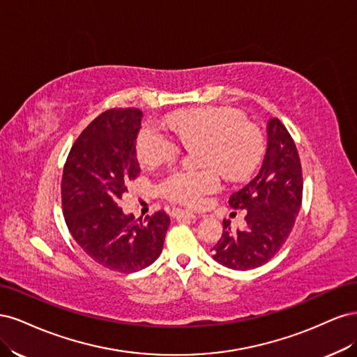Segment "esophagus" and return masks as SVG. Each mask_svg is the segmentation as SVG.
<instances>
[{
	"instance_id": "34e87169",
	"label": "esophagus",
	"mask_w": 357,
	"mask_h": 357,
	"mask_svg": "<svg viewBox=\"0 0 357 357\" xmlns=\"http://www.w3.org/2000/svg\"><path fill=\"white\" fill-rule=\"evenodd\" d=\"M172 218H176V219H193V218H197V215H195V213L188 211V210L174 208V210H172Z\"/></svg>"
}]
</instances>
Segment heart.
Here are the masks:
<instances>
[{"label": "heart", "instance_id": "b5f03b06", "mask_svg": "<svg viewBox=\"0 0 357 357\" xmlns=\"http://www.w3.org/2000/svg\"><path fill=\"white\" fill-rule=\"evenodd\" d=\"M168 123L180 144L198 149L202 169H178L160 181L159 192L167 199L197 207L204 198L219 190L220 173L229 181H241L253 174L262 159V131L245 116L229 107H198L168 116ZM180 144L156 123H146L137 134L135 150L139 164L156 168L174 160Z\"/></svg>", "mask_w": 357, "mask_h": 357}]
</instances>
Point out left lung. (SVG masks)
<instances>
[{"label":"left lung","mask_w":357,"mask_h":357,"mask_svg":"<svg viewBox=\"0 0 357 357\" xmlns=\"http://www.w3.org/2000/svg\"><path fill=\"white\" fill-rule=\"evenodd\" d=\"M266 134L261 171L229 198L232 208L245 210V228L232 232L225 222L222 238L211 248L215 262L238 271L261 266L278 253L302 204L304 183L294 138L277 117L268 121Z\"/></svg>","instance_id":"obj_1"}]
</instances>
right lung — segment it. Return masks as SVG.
<instances>
[{
	"label": "right lung",
	"mask_w": 357,
	"mask_h": 357,
	"mask_svg": "<svg viewBox=\"0 0 357 357\" xmlns=\"http://www.w3.org/2000/svg\"><path fill=\"white\" fill-rule=\"evenodd\" d=\"M142 117L138 109H110L93 119L73 144L61 183L73 238L96 264L119 273L152 265L169 226L165 211L142 220L119 207L139 174L135 142Z\"/></svg>",
	"instance_id": "right-lung-1"
}]
</instances>
